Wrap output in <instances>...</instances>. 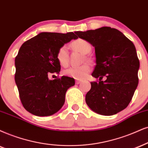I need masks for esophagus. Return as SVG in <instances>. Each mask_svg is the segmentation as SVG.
Here are the masks:
<instances>
[{
	"mask_svg": "<svg viewBox=\"0 0 148 148\" xmlns=\"http://www.w3.org/2000/svg\"><path fill=\"white\" fill-rule=\"evenodd\" d=\"M82 82V79H77V80H76V84H78L81 83Z\"/></svg>",
	"mask_w": 148,
	"mask_h": 148,
	"instance_id": "34e87169",
	"label": "esophagus"
}]
</instances>
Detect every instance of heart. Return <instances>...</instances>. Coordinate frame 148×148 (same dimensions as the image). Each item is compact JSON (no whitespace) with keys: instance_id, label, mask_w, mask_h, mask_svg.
<instances>
[{"instance_id":"b5f03b06","label":"heart","mask_w":148,"mask_h":148,"mask_svg":"<svg viewBox=\"0 0 148 148\" xmlns=\"http://www.w3.org/2000/svg\"><path fill=\"white\" fill-rule=\"evenodd\" d=\"M71 47L75 50L81 52L82 53L87 54L90 51L91 47L88 42L83 39H77L72 42ZM58 62L62 66H66L69 63L68 50L66 46H62L58 49L56 55ZM90 67L88 64H84L79 66H72L66 69L64 74L69 77L75 79H82L90 72Z\"/></svg>"}]
</instances>
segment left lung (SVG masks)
Returning <instances> with one entry per match:
<instances>
[{"mask_svg": "<svg viewBox=\"0 0 148 148\" xmlns=\"http://www.w3.org/2000/svg\"><path fill=\"white\" fill-rule=\"evenodd\" d=\"M76 34L95 47L96 65L92 76L99 78L98 82H90L86 104L101 115H113L124 110L138 83L140 64L134 44L123 33L109 27ZM103 77L106 80L101 81Z\"/></svg>", "mask_w": 148, "mask_h": 148, "instance_id": "obj_1", "label": "left lung"}]
</instances>
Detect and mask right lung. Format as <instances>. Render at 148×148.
Segmentation results:
<instances>
[{"label": "right lung", "mask_w": 148, "mask_h": 148, "mask_svg": "<svg viewBox=\"0 0 148 148\" xmlns=\"http://www.w3.org/2000/svg\"><path fill=\"white\" fill-rule=\"evenodd\" d=\"M75 34L42 32L20 48L15 58V82L21 101L29 112L50 116L64 104L66 92L75 85V79L62 76L51 80L48 75L60 73L57 52L71 40L77 39Z\"/></svg>", "instance_id": "add662e5"}]
</instances>
